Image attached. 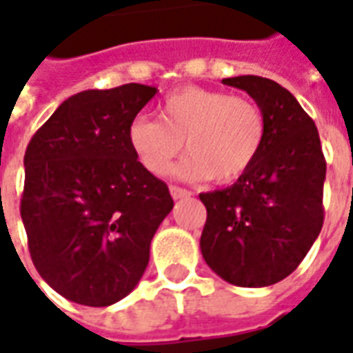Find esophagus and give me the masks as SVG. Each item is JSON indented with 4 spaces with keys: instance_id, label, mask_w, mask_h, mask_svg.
<instances>
[{
    "instance_id": "34e87169",
    "label": "esophagus",
    "mask_w": 353,
    "mask_h": 353,
    "mask_svg": "<svg viewBox=\"0 0 353 353\" xmlns=\"http://www.w3.org/2000/svg\"><path fill=\"white\" fill-rule=\"evenodd\" d=\"M170 194H172V199H174V200L187 199V196H191V192L187 191V189L176 187V185H172V187H170Z\"/></svg>"
}]
</instances>
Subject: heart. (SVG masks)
<instances>
[{"label":"heart","mask_w":353,"mask_h":353,"mask_svg":"<svg viewBox=\"0 0 353 353\" xmlns=\"http://www.w3.org/2000/svg\"><path fill=\"white\" fill-rule=\"evenodd\" d=\"M263 109L250 98L204 87H183L159 105V121L138 117L128 126V145L143 168L166 176L183 151L177 174L189 181L214 177L230 183L257 162L265 143Z\"/></svg>","instance_id":"obj_1"}]
</instances>
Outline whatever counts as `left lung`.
<instances>
[{
  "instance_id": "obj_1",
  "label": "left lung",
  "mask_w": 353,
  "mask_h": 353,
  "mask_svg": "<svg viewBox=\"0 0 353 353\" xmlns=\"http://www.w3.org/2000/svg\"><path fill=\"white\" fill-rule=\"evenodd\" d=\"M223 83L263 109L266 136L257 162L236 183L200 192L208 212L200 252L232 285L266 288L288 278L319 236L325 159L316 124L288 88L257 75Z\"/></svg>"
}]
</instances>
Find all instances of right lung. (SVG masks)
<instances>
[{
	"mask_svg": "<svg viewBox=\"0 0 353 353\" xmlns=\"http://www.w3.org/2000/svg\"><path fill=\"white\" fill-rule=\"evenodd\" d=\"M154 94L138 83L73 94L28 143L20 215L30 255L72 303L109 306L128 295L174 208L128 145V126Z\"/></svg>",
	"mask_w": 353,
	"mask_h": 353,
	"instance_id": "obj_1",
	"label": "right lung"
}]
</instances>
